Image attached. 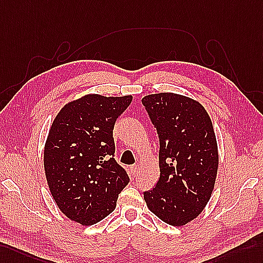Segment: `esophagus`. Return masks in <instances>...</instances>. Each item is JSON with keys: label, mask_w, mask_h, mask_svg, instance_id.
Instances as JSON below:
<instances>
[{"label": "esophagus", "mask_w": 263, "mask_h": 263, "mask_svg": "<svg viewBox=\"0 0 263 263\" xmlns=\"http://www.w3.org/2000/svg\"><path fill=\"white\" fill-rule=\"evenodd\" d=\"M130 172H132L133 175H137L138 174V166L137 165L130 166Z\"/></svg>", "instance_id": "1"}]
</instances>
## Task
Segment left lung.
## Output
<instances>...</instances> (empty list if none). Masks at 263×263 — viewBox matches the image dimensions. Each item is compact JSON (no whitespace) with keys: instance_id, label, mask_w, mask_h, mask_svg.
I'll use <instances>...</instances> for the list:
<instances>
[{"instance_id":"left-lung-1","label":"left lung","mask_w":263,"mask_h":263,"mask_svg":"<svg viewBox=\"0 0 263 263\" xmlns=\"http://www.w3.org/2000/svg\"><path fill=\"white\" fill-rule=\"evenodd\" d=\"M159 138V180L144 193L157 217L182 227L201 214L212 195L219 153L212 121L200 102L161 92L142 99Z\"/></svg>"}]
</instances>
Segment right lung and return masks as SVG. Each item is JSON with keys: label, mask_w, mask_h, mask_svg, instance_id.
Returning <instances> with one entry per match:
<instances>
[{"label": "right lung", "mask_w": 263, "mask_h": 263, "mask_svg": "<svg viewBox=\"0 0 263 263\" xmlns=\"http://www.w3.org/2000/svg\"><path fill=\"white\" fill-rule=\"evenodd\" d=\"M132 100L133 96L85 95L63 106L50 127L43 165L51 195L61 212L81 226L109 215L129 183L114 158L112 129Z\"/></svg>", "instance_id": "obj_1"}]
</instances>
